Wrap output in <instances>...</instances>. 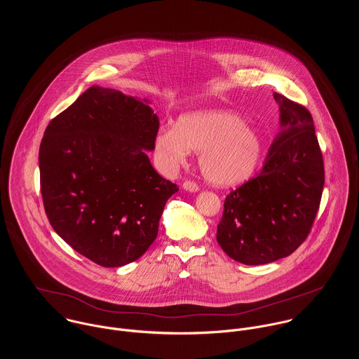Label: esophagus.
<instances>
[{
  "label": "esophagus",
  "instance_id": "obj_1",
  "mask_svg": "<svg viewBox=\"0 0 359 359\" xmlns=\"http://www.w3.org/2000/svg\"><path fill=\"white\" fill-rule=\"evenodd\" d=\"M182 187H184L185 191H189V192H198L199 191V185L195 181H185L182 184Z\"/></svg>",
  "mask_w": 359,
  "mask_h": 359
}]
</instances>
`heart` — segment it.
Listing matches in <instances>:
<instances>
[{"instance_id":"1","label":"heart","mask_w":359,"mask_h":359,"mask_svg":"<svg viewBox=\"0 0 359 359\" xmlns=\"http://www.w3.org/2000/svg\"><path fill=\"white\" fill-rule=\"evenodd\" d=\"M189 151L201 154V170L211 184L238 185L255 174L262 138L235 113L194 111L181 116L175 127L161 128L154 140L156 158L165 171L182 164Z\"/></svg>"}]
</instances>
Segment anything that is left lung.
<instances>
[{"label": "left lung", "instance_id": "left-lung-1", "mask_svg": "<svg viewBox=\"0 0 359 359\" xmlns=\"http://www.w3.org/2000/svg\"><path fill=\"white\" fill-rule=\"evenodd\" d=\"M282 130L255 178L224 202L217 242L235 261L259 265L290 256L307 239L320 205L325 167L307 107L275 93Z\"/></svg>", "mask_w": 359, "mask_h": 359}]
</instances>
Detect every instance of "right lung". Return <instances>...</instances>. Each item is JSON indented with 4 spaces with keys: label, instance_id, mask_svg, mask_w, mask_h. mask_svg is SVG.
I'll list each match as a JSON object with an SVG mask.
<instances>
[{
    "label": "right lung",
    "instance_id": "add662e5",
    "mask_svg": "<svg viewBox=\"0 0 359 359\" xmlns=\"http://www.w3.org/2000/svg\"><path fill=\"white\" fill-rule=\"evenodd\" d=\"M158 118L120 91L90 87L53 117L40 154V188L55 232L81 256L121 266L142 256L178 187L154 171Z\"/></svg>",
    "mask_w": 359,
    "mask_h": 359
}]
</instances>
